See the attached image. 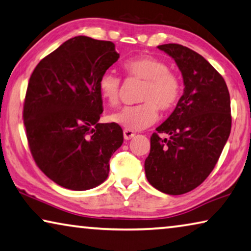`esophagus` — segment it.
I'll use <instances>...</instances> for the list:
<instances>
[{"instance_id":"obj_1","label":"esophagus","mask_w":251,"mask_h":251,"mask_svg":"<svg viewBox=\"0 0 251 251\" xmlns=\"http://www.w3.org/2000/svg\"><path fill=\"white\" fill-rule=\"evenodd\" d=\"M134 136H135V133L133 132V130L130 129H124V138L126 141L130 140V138H133Z\"/></svg>"}]
</instances>
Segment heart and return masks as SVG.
I'll use <instances>...</instances> for the list:
<instances>
[{"mask_svg": "<svg viewBox=\"0 0 251 251\" xmlns=\"http://www.w3.org/2000/svg\"><path fill=\"white\" fill-rule=\"evenodd\" d=\"M124 70L130 78L143 80L137 106H126L109 115V121L126 129L141 130L154 124L160 110L168 111L176 106L181 95V82L169 71L166 62L155 56L143 55L128 59ZM99 92L111 104L119 101L122 81L114 71H104L98 81Z\"/></svg>", "mask_w": 251, "mask_h": 251, "instance_id": "obj_1", "label": "heart"}]
</instances>
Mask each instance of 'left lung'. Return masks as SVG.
<instances>
[{
	"label": "left lung",
	"mask_w": 251,
	"mask_h": 251,
	"mask_svg": "<svg viewBox=\"0 0 251 251\" xmlns=\"http://www.w3.org/2000/svg\"><path fill=\"white\" fill-rule=\"evenodd\" d=\"M158 48L174 58L185 88L173 114L156 127L171 138L152 134L144 169L154 188L181 195L200 186L221 155L231 132L230 95L221 74L201 55L178 44Z\"/></svg>",
	"instance_id": "1"
}]
</instances>
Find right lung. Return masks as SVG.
Here are the masks:
<instances>
[{"mask_svg":"<svg viewBox=\"0 0 251 251\" xmlns=\"http://www.w3.org/2000/svg\"><path fill=\"white\" fill-rule=\"evenodd\" d=\"M118 58L114 43L77 36L43 58L30 76L24 106L30 151L39 169L64 188L101 185L124 141L121 126L99 123V77Z\"/></svg>","mask_w":251,"mask_h":251,"instance_id":"add662e5","label":"right lung"}]
</instances>
